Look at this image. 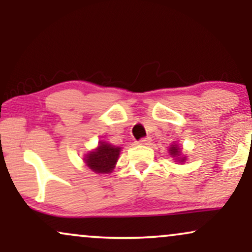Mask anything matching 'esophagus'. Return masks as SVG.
<instances>
[{"label":"esophagus","instance_id":"1","mask_svg":"<svg viewBox=\"0 0 252 252\" xmlns=\"http://www.w3.org/2000/svg\"><path fill=\"white\" fill-rule=\"evenodd\" d=\"M150 142H152V138L150 137H143L138 141V143L142 144V146H147V144H149Z\"/></svg>","mask_w":252,"mask_h":252}]
</instances>
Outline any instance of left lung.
<instances>
[{"label": "left lung", "instance_id": "obj_1", "mask_svg": "<svg viewBox=\"0 0 252 252\" xmlns=\"http://www.w3.org/2000/svg\"><path fill=\"white\" fill-rule=\"evenodd\" d=\"M169 154L178 158L179 162H185V160H186V158H180L181 155L180 148H179L178 146H175V144H173V146L169 148Z\"/></svg>", "mask_w": 252, "mask_h": 252}]
</instances>
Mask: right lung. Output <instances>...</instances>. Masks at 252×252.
<instances>
[{
  "label": "right lung",
  "mask_w": 252,
  "mask_h": 252,
  "mask_svg": "<svg viewBox=\"0 0 252 252\" xmlns=\"http://www.w3.org/2000/svg\"><path fill=\"white\" fill-rule=\"evenodd\" d=\"M121 148L111 146L110 143L99 142L94 152H90L85 156L86 166L94 173H110L115 168L118 158H120Z\"/></svg>",
  "instance_id": "1"
}]
</instances>
